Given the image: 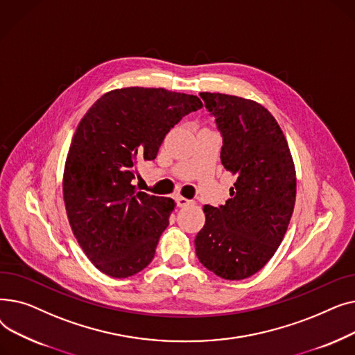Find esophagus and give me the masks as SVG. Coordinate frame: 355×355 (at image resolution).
<instances>
[{"label": "esophagus", "instance_id": "34e87169", "mask_svg": "<svg viewBox=\"0 0 355 355\" xmlns=\"http://www.w3.org/2000/svg\"><path fill=\"white\" fill-rule=\"evenodd\" d=\"M175 202H177L178 207H187V206H191V204H194L193 200H187V198H184L181 196L175 197Z\"/></svg>", "mask_w": 355, "mask_h": 355}]
</instances>
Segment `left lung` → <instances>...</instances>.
I'll use <instances>...</instances> for the list:
<instances>
[{"label": "left lung", "mask_w": 355, "mask_h": 355, "mask_svg": "<svg viewBox=\"0 0 355 355\" xmlns=\"http://www.w3.org/2000/svg\"><path fill=\"white\" fill-rule=\"evenodd\" d=\"M200 98L216 119L221 164L236 182L225 206H204L196 253L214 275L240 281L262 269L281 245L295 206V166L281 126L262 105L225 93Z\"/></svg>", "instance_id": "left-lung-1"}]
</instances>
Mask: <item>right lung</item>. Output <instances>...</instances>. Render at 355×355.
<instances>
[{"label": "right lung", "mask_w": 355, "mask_h": 355, "mask_svg": "<svg viewBox=\"0 0 355 355\" xmlns=\"http://www.w3.org/2000/svg\"><path fill=\"white\" fill-rule=\"evenodd\" d=\"M197 96L155 87H125L98 99L73 135L63 196L73 234L90 262L112 277H128L153 262L174 201L138 191L137 166L155 159Z\"/></svg>", "instance_id": "obj_1"}]
</instances>
